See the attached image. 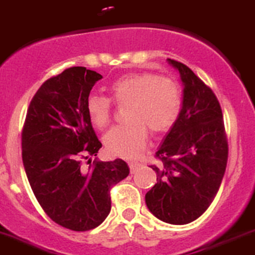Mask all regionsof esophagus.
Listing matches in <instances>:
<instances>
[{"instance_id": "34e87169", "label": "esophagus", "mask_w": 255, "mask_h": 255, "mask_svg": "<svg viewBox=\"0 0 255 255\" xmlns=\"http://www.w3.org/2000/svg\"><path fill=\"white\" fill-rule=\"evenodd\" d=\"M128 165H129V168H130V172L134 173L135 171L138 170L139 166H141V163L135 162V161H130V162H128Z\"/></svg>"}]
</instances>
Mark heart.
Listing matches in <instances>:
<instances>
[{"label": "heart", "mask_w": 255, "mask_h": 255, "mask_svg": "<svg viewBox=\"0 0 255 255\" xmlns=\"http://www.w3.org/2000/svg\"><path fill=\"white\" fill-rule=\"evenodd\" d=\"M112 99L127 104V123L112 128L104 137L111 154L134 157L143 149L148 130L154 134L170 130L177 122L182 107L181 88L171 78L153 73H132L114 80L109 87ZM88 118L98 129H106L112 120V101L93 94L88 98Z\"/></svg>", "instance_id": "heart-1"}]
</instances>
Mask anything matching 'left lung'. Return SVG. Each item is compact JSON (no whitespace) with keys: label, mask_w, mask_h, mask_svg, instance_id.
Masks as SVG:
<instances>
[{"label":"left lung","mask_w":255,"mask_h":255,"mask_svg":"<svg viewBox=\"0 0 255 255\" xmlns=\"http://www.w3.org/2000/svg\"><path fill=\"white\" fill-rule=\"evenodd\" d=\"M182 82L177 122L163 138L151 166L157 184L146 194V205L157 219L184 225L203 215L218 194L228 162V141L220 104L194 71L167 59Z\"/></svg>","instance_id":"left-lung-1"}]
</instances>
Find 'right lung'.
I'll list each match as a JSON object with an SVG mask.
<instances>
[{
  "instance_id": "right-lung-1",
  "label": "right lung",
  "mask_w": 255,
  "mask_h": 255,
  "mask_svg": "<svg viewBox=\"0 0 255 255\" xmlns=\"http://www.w3.org/2000/svg\"><path fill=\"white\" fill-rule=\"evenodd\" d=\"M102 78L73 66L47 79L31 101L22 130V162L35 197L52 221L74 232L94 229L106 220L111 187L129 173L121 158L92 162L102 143L85 104Z\"/></svg>"
}]
</instances>
